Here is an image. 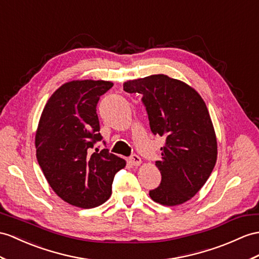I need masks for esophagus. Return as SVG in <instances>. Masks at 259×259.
Returning a JSON list of instances; mask_svg holds the SVG:
<instances>
[{
	"label": "esophagus",
	"instance_id": "34e87169",
	"mask_svg": "<svg viewBox=\"0 0 259 259\" xmlns=\"http://www.w3.org/2000/svg\"><path fill=\"white\" fill-rule=\"evenodd\" d=\"M130 162L132 163L133 166H140L141 165V157L137 156L136 154H133L131 157H130Z\"/></svg>",
	"mask_w": 259,
	"mask_h": 259
}]
</instances>
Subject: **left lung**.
Instances as JSON below:
<instances>
[{
    "instance_id": "obj_1",
    "label": "left lung",
    "mask_w": 259,
    "mask_h": 259,
    "mask_svg": "<svg viewBox=\"0 0 259 259\" xmlns=\"http://www.w3.org/2000/svg\"><path fill=\"white\" fill-rule=\"evenodd\" d=\"M127 93H140L154 135L166 138L161 159L156 161L160 185L149 191L162 205L190 200L209 179L215 166L218 145L206 105L200 94L177 79L153 74L123 84Z\"/></svg>"
}]
</instances>
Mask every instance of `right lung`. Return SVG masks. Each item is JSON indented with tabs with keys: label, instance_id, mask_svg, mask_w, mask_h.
Listing matches in <instances>:
<instances>
[{
	"label": "right lung",
	"instance_id": "obj_1",
	"mask_svg": "<svg viewBox=\"0 0 259 259\" xmlns=\"http://www.w3.org/2000/svg\"><path fill=\"white\" fill-rule=\"evenodd\" d=\"M112 87L103 80L62 84L49 98L36 132V157L49 186L67 203L82 209L104 203L115 174L126 165L108 148H94L103 138L97 105Z\"/></svg>",
	"mask_w": 259,
	"mask_h": 259
}]
</instances>
